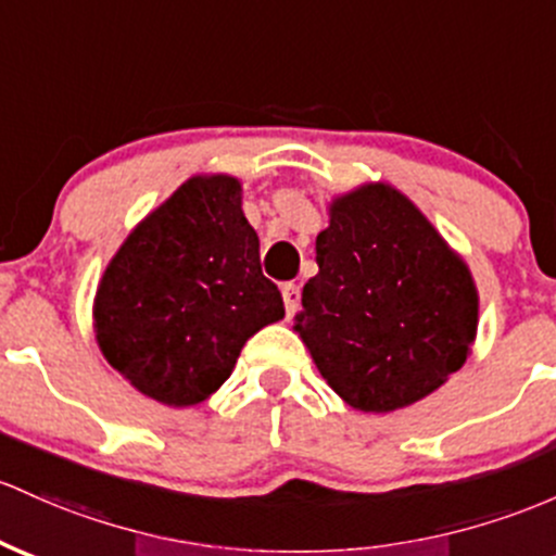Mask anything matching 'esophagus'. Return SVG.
<instances>
[{
	"label": "esophagus",
	"mask_w": 556,
	"mask_h": 556,
	"mask_svg": "<svg viewBox=\"0 0 556 556\" xmlns=\"http://www.w3.org/2000/svg\"><path fill=\"white\" fill-rule=\"evenodd\" d=\"M282 298H285V311H288V316H295V311L301 308V288H298V285H285Z\"/></svg>",
	"instance_id": "34e87169"
}]
</instances>
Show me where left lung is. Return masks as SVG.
I'll return each mask as SVG.
<instances>
[{
  "label": "left lung",
  "instance_id": "1",
  "mask_svg": "<svg viewBox=\"0 0 556 556\" xmlns=\"http://www.w3.org/2000/svg\"><path fill=\"white\" fill-rule=\"evenodd\" d=\"M316 264L295 332L345 404L395 412L467 362L478 329L472 274L399 189L367 185L334 200Z\"/></svg>",
  "mask_w": 556,
  "mask_h": 556
}]
</instances>
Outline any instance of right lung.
Here are the masks:
<instances>
[{"mask_svg": "<svg viewBox=\"0 0 556 556\" xmlns=\"http://www.w3.org/2000/svg\"><path fill=\"white\" fill-rule=\"evenodd\" d=\"M240 192L231 176L185 181L126 237L97 288L110 367L166 406L216 393L245 340L285 316Z\"/></svg>", "mask_w": 556, "mask_h": 556, "instance_id": "add662e5", "label": "right lung"}]
</instances>
